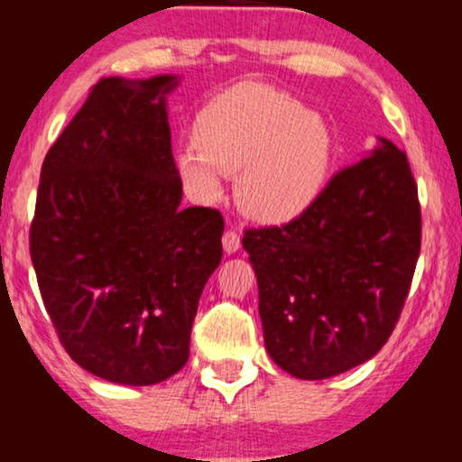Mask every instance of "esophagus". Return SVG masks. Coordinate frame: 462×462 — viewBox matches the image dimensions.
Segmentation results:
<instances>
[{"label":"esophagus","mask_w":462,"mask_h":462,"mask_svg":"<svg viewBox=\"0 0 462 462\" xmlns=\"http://www.w3.org/2000/svg\"><path fill=\"white\" fill-rule=\"evenodd\" d=\"M241 247V236L236 230H226L224 232V249L226 254H235Z\"/></svg>","instance_id":"obj_1"}]
</instances>
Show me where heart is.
Here are the masks:
<instances>
[{
    "instance_id": "b5f03b06",
    "label": "heart",
    "mask_w": 462,
    "mask_h": 462,
    "mask_svg": "<svg viewBox=\"0 0 462 462\" xmlns=\"http://www.w3.org/2000/svg\"><path fill=\"white\" fill-rule=\"evenodd\" d=\"M195 150L176 167L199 199L221 195V173L236 176L241 210L263 224H289L319 199L332 167V134L291 93L241 82L201 106L190 132Z\"/></svg>"
}]
</instances>
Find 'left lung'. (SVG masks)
<instances>
[{
	"instance_id": "1",
	"label": "left lung",
	"mask_w": 462,
	"mask_h": 462,
	"mask_svg": "<svg viewBox=\"0 0 462 462\" xmlns=\"http://www.w3.org/2000/svg\"><path fill=\"white\" fill-rule=\"evenodd\" d=\"M334 173L284 226L249 227L269 356L323 380L356 367L395 330L421 249V206L406 153L391 141Z\"/></svg>"
}]
</instances>
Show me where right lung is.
Instances as JSON below:
<instances>
[{
	"label": "right lung",
	"mask_w": 462,
	"mask_h": 462,
	"mask_svg": "<svg viewBox=\"0 0 462 462\" xmlns=\"http://www.w3.org/2000/svg\"><path fill=\"white\" fill-rule=\"evenodd\" d=\"M173 76L102 78L47 152L30 254L58 341L82 369L147 386L187 365L224 215L180 208L164 93Z\"/></svg>",
	"instance_id": "add662e5"
}]
</instances>
